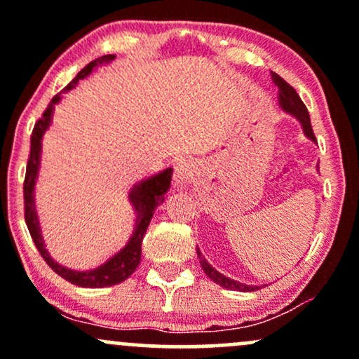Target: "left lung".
Masks as SVG:
<instances>
[{"mask_svg": "<svg viewBox=\"0 0 359 359\" xmlns=\"http://www.w3.org/2000/svg\"><path fill=\"white\" fill-rule=\"evenodd\" d=\"M271 77H273V82L278 86V89H280V104H282V108L285 109L287 113L294 114L295 118H299V121L302 123L304 130H306V133L309 135V137L316 138L314 137V131H312L311 116H309V111L306 108V104H304V102H302V100H300L297 90L292 88V86L288 84L287 81H283L282 77L278 76V74L271 72ZM197 255H199V258H201V266H203L204 273L208 275V277L211 278L212 282H216L217 285H221V287H224V288H229V290H240V292L258 290V287L245 285V283L236 282V280H231V278L224 277V275H221L219 271L214 270L212 266L209 265V263L205 262L203 257H201L199 250H197Z\"/></svg>", "mask_w": 359, "mask_h": 359, "instance_id": "obj_1", "label": "left lung"}]
</instances>
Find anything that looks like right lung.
I'll use <instances>...</instances> for the list:
<instances>
[{
	"instance_id": "obj_1",
	"label": "right lung",
	"mask_w": 359,
	"mask_h": 359,
	"mask_svg": "<svg viewBox=\"0 0 359 359\" xmlns=\"http://www.w3.org/2000/svg\"><path fill=\"white\" fill-rule=\"evenodd\" d=\"M114 55H102L100 59L89 62L82 71L77 74L74 79L69 82L67 88H64L59 94L52 97V101L48 102L47 109L43 111L42 116L39 118V121L35 123L34 131H32L30 138V155H28L27 162V174H25V182H23V208H25V222L28 226V231H30L32 240H34L36 250L42 255L50 269L55 271L57 275H60L62 278L67 280V282L74 283V285L79 287H89V288H100V287H109L116 285V283L125 282V280L137 270L140 265V259H142V241L145 236L148 224H150L151 216H154L155 209L165 201V194L170 189V180H172V168H167L162 174L151 177V179L145 180L135 189L131 194V199H133L135 209L138 211V224L135 229L133 236L128 245L123 248L116 257H113L108 263L101 265L100 269L90 270V271H72L64 269V266L57 265L53 259L48 257L47 250L43 248L42 236H40V228L39 221H36V212H35V204H34V185L36 179V172H39V163H40V147H42V137L50 125L52 119V111L53 104L60 100V94L65 90L72 89L74 86L79 82V79H84L88 74L96 67L97 64L102 62L113 60Z\"/></svg>"
}]
</instances>
